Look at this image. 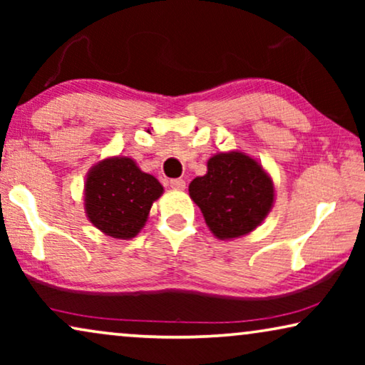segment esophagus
I'll return each mask as SVG.
<instances>
[{"instance_id": "34e87169", "label": "esophagus", "mask_w": 365, "mask_h": 365, "mask_svg": "<svg viewBox=\"0 0 365 365\" xmlns=\"http://www.w3.org/2000/svg\"><path fill=\"white\" fill-rule=\"evenodd\" d=\"M169 186H171L173 189H176V191H182L184 187H186V181H184V179H171V181H169Z\"/></svg>"}]
</instances>
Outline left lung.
Returning <instances> with one entry per match:
<instances>
[{"mask_svg": "<svg viewBox=\"0 0 365 365\" xmlns=\"http://www.w3.org/2000/svg\"><path fill=\"white\" fill-rule=\"evenodd\" d=\"M191 199L219 239L244 236L271 211L274 186L262 168L242 153L209 159L207 174L189 184Z\"/></svg>", "mask_w": 365, "mask_h": 365, "instance_id": "1", "label": "left lung"}]
</instances>
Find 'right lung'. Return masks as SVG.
<instances>
[{
	"label": "right lung",
	"instance_id": "right-lung-1",
	"mask_svg": "<svg viewBox=\"0 0 365 365\" xmlns=\"http://www.w3.org/2000/svg\"><path fill=\"white\" fill-rule=\"evenodd\" d=\"M163 186L143 173L133 159L111 158L89 173L84 206L89 221L99 231L118 239L134 237L146 222Z\"/></svg>",
	"mask_w": 365,
	"mask_h": 365
}]
</instances>
